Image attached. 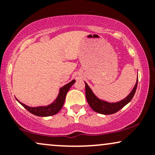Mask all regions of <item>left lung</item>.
<instances>
[{
	"instance_id": "left-lung-1",
	"label": "left lung",
	"mask_w": 155,
	"mask_h": 155,
	"mask_svg": "<svg viewBox=\"0 0 155 155\" xmlns=\"http://www.w3.org/2000/svg\"><path fill=\"white\" fill-rule=\"evenodd\" d=\"M85 82V81H84ZM137 85H138V79L136 80V83L134 87L133 88L132 91L123 100L118 101L115 103H110L108 101L101 100L97 97L94 92H92L91 88L88 86V84L85 82V94H86V98L87 101L89 105L93 111L97 113L101 114L108 115L114 114L120 111L124 106H126L132 98L136 93Z\"/></svg>"
}]
</instances>
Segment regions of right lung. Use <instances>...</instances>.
<instances>
[{
	"label": "right lung",
	"instance_id": "obj_1",
	"mask_svg": "<svg viewBox=\"0 0 155 155\" xmlns=\"http://www.w3.org/2000/svg\"><path fill=\"white\" fill-rule=\"evenodd\" d=\"M76 82V80L74 79L69 83L66 84L62 87L59 90V93H58V97L56 99L53 101L50 104L47 105V106H36V107H31L28 106L25 104H22L20 101L17 99V101L20 104L25 108H26L28 111L31 112V114L35 115V116L38 117H49L52 116V115L56 114L59 112L61 108H63V106L65 103V96H66L67 92H68L69 89Z\"/></svg>",
	"mask_w": 155,
	"mask_h": 155
}]
</instances>
